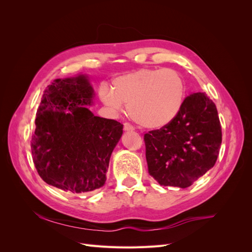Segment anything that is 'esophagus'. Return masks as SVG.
I'll return each instance as SVG.
<instances>
[{
	"mask_svg": "<svg viewBox=\"0 0 252 252\" xmlns=\"http://www.w3.org/2000/svg\"><path fill=\"white\" fill-rule=\"evenodd\" d=\"M124 130H125V131H132V130H134V127H133L131 124L125 123V124H124Z\"/></svg>",
	"mask_w": 252,
	"mask_h": 252,
	"instance_id": "1",
	"label": "esophagus"
}]
</instances>
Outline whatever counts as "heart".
Returning <instances> with one entry per match:
<instances>
[{
	"label": "heart",
	"instance_id": "1",
	"mask_svg": "<svg viewBox=\"0 0 252 252\" xmlns=\"http://www.w3.org/2000/svg\"><path fill=\"white\" fill-rule=\"evenodd\" d=\"M98 94L112 109L128 105L129 116L141 126L158 129L179 114L185 98V82L170 68H144L116 78L111 89L102 85Z\"/></svg>",
	"mask_w": 252,
	"mask_h": 252
}]
</instances>
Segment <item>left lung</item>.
<instances>
[{
	"instance_id": "8db88e82",
	"label": "left lung",
	"mask_w": 252,
	"mask_h": 252,
	"mask_svg": "<svg viewBox=\"0 0 252 252\" xmlns=\"http://www.w3.org/2000/svg\"><path fill=\"white\" fill-rule=\"evenodd\" d=\"M148 172L159 185L187 188L215 166L222 143L216 104L205 93L185 97L170 124L144 134Z\"/></svg>"
}]
</instances>
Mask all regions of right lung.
Here are the masks:
<instances>
[{"instance_id":"right-lung-1","label":"right lung","mask_w":252,"mask_h":252,"mask_svg":"<svg viewBox=\"0 0 252 252\" xmlns=\"http://www.w3.org/2000/svg\"><path fill=\"white\" fill-rule=\"evenodd\" d=\"M88 77L57 79L44 90L36 111L32 154L37 173L48 185L68 193H87L104 186L109 159L123 124L95 117Z\"/></svg>"}]
</instances>
